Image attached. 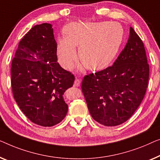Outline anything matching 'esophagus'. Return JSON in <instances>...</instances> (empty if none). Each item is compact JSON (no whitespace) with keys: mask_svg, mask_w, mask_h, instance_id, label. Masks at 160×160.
<instances>
[{"mask_svg":"<svg viewBox=\"0 0 160 160\" xmlns=\"http://www.w3.org/2000/svg\"><path fill=\"white\" fill-rule=\"evenodd\" d=\"M81 84V80L79 79H75V82H74V86L75 87H79Z\"/></svg>","mask_w":160,"mask_h":160,"instance_id":"obj_1","label":"esophagus"}]
</instances>
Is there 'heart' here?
<instances>
[{
	"label": "heart",
	"instance_id": "b5f03b06",
	"mask_svg": "<svg viewBox=\"0 0 160 160\" xmlns=\"http://www.w3.org/2000/svg\"><path fill=\"white\" fill-rule=\"evenodd\" d=\"M65 35L59 37L57 57L59 64L67 70L72 69L78 59L76 46H79V58L90 70H102L116 57L122 46L124 30L118 22H72L64 28Z\"/></svg>",
	"mask_w": 160,
	"mask_h": 160
}]
</instances>
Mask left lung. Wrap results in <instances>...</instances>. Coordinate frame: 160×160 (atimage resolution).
I'll list each match as a JSON object with an SVG mask.
<instances>
[{"instance_id": "1", "label": "left lung", "mask_w": 160, "mask_h": 160, "mask_svg": "<svg viewBox=\"0 0 160 160\" xmlns=\"http://www.w3.org/2000/svg\"><path fill=\"white\" fill-rule=\"evenodd\" d=\"M149 67L142 40L133 29L112 67L85 75L82 91L94 120L105 126L127 121L147 91Z\"/></svg>"}]
</instances>
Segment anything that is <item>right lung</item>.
Returning <instances> with one entry per match:
<instances>
[{
    "label": "right lung",
    "instance_id": "add662e5",
    "mask_svg": "<svg viewBox=\"0 0 160 160\" xmlns=\"http://www.w3.org/2000/svg\"><path fill=\"white\" fill-rule=\"evenodd\" d=\"M57 44L51 24L33 27L19 42L11 74L13 97L35 124L51 127L68 111L64 93L75 77L57 62Z\"/></svg>",
    "mask_w": 160,
    "mask_h": 160
}]
</instances>
